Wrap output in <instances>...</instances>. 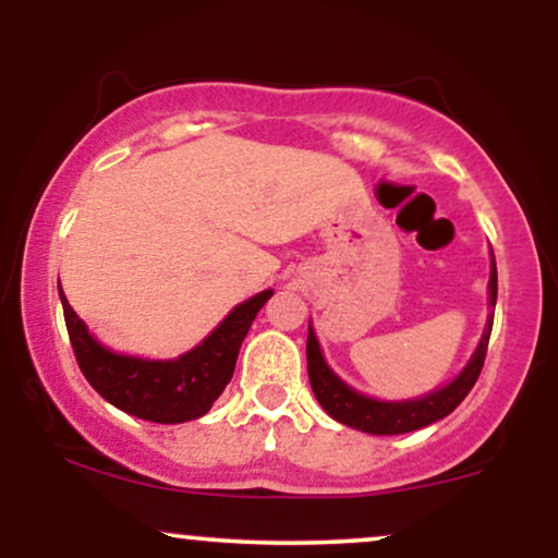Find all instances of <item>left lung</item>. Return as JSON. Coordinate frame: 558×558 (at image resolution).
<instances>
[{
    "label": "left lung",
    "instance_id": "8db88e82",
    "mask_svg": "<svg viewBox=\"0 0 558 558\" xmlns=\"http://www.w3.org/2000/svg\"><path fill=\"white\" fill-rule=\"evenodd\" d=\"M488 288H490V306H496V293H498L496 259L490 262ZM490 330H493V315L488 317V325H485V332L483 338H480V345L475 349V354H472V360L466 362V367L453 377L448 386L412 401H377V399H369V396L356 393L354 388L345 386L341 377L332 373L323 360V351H319L315 330L310 328V336H306V369H310L312 390H315L319 407H323L332 420L343 422V425L354 427V430H362L369 435H401V433L420 430V427H427L433 425V422L448 417V414L464 401V396L470 393L472 386H475L480 369H483V362H485V351H488Z\"/></svg>",
    "mask_w": 558,
    "mask_h": 558
}]
</instances>
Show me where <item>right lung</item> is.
<instances>
[{
  "mask_svg": "<svg viewBox=\"0 0 558 558\" xmlns=\"http://www.w3.org/2000/svg\"><path fill=\"white\" fill-rule=\"evenodd\" d=\"M62 291V288H60ZM272 291L235 306L196 349L168 362L138 360L105 349L60 293L70 343L81 373L99 396L133 417L175 425L207 414L233 377L239 349Z\"/></svg>",
  "mask_w": 558,
  "mask_h": 558,
  "instance_id": "1",
  "label": "right lung"
}]
</instances>
